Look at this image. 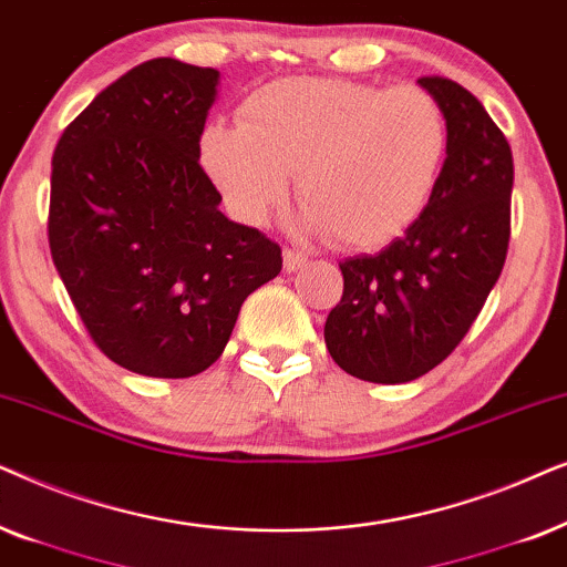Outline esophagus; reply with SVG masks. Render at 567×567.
Masks as SVG:
<instances>
[{"mask_svg":"<svg viewBox=\"0 0 567 567\" xmlns=\"http://www.w3.org/2000/svg\"><path fill=\"white\" fill-rule=\"evenodd\" d=\"M282 259H285V271H298V269L306 267L308 256L300 254V251H292V248H285Z\"/></svg>","mask_w":567,"mask_h":567,"instance_id":"esophagus-1","label":"esophagus"}]
</instances>
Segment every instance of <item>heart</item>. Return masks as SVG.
Instances as JSON below:
<instances>
[{
  "instance_id": "obj_1",
  "label": "heart",
  "mask_w": 567,
  "mask_h": 567,
  "mask_svg": "<svg viewBox=\"0 0 567 567\" xmlns=\"http://www.w3.org/2000/svg\"><path fill=\"white\" fill-rule=\"evenodd\" d=\"M238 121L199 137V165L230 215L264 225L298 173L308 228L352 251L386 246L420 220L449 153L441 103L417 85L288 78L254 90Z\"/></svg>"
}]
</instances>
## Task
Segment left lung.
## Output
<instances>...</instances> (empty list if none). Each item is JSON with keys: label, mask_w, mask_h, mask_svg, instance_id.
Here are the masks:
<instances>
[{"label": "left lung", "mask_w": 567, "mask_h": 567, "mask_svg": "<svg viewBox=\"0 0 567 567\" xmlns=\"http://www.w3.org/2000/svg\"><path fill=\"white\" fill-rule=\"evenodd\" d=\"M417 82L441 103L449 124L433 202L383 251L339 264L344 292L323 327L337 365L371 383L414 381L446 360L477 319L508 254V140L458 82Z\"/></svg>", "instance_id": "1"}]
</instances>
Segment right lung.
Here are the masks:
<instances>
[{"label": "right lung", "instance_id": "right-lung-1", "mask_svg": "<svg viewBox=\"0 0 567 567\" xmlns=\"http://www.w3.org/2000/svg\"><path fill=\"white\" fill-rule=\"evenodd\" d=\"M213 66L150 59L66 126L51 161L49 246L105 358L188 379L220 358L240 306L282 269V248L220 213L199 137Z\"/></svg>", "mask_w": 567, "mask_h": 567}]
</instances>
